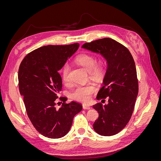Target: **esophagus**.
Instances as JSON below:
<instances>
[{
  "label": "esophagus",
  "mask_w": 161,
  "mask_h": 161,
  "mask_svg": "<svg viewBox=\"0 0 161 161\" xmlns=\"http://www.w3.org/2000/svg\"><path fill=\"white\" fill-rule=\"evenodd\" d=\"M82 108H83L84 109H90L91 106L89 104H83L82 105Z\"/></svg>",
  "instance_id": "1"
}]
</instances>
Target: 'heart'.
<instances>
[{"instance_id": "obj_1", "label": "heart", "mask_w": 161, "mask_h": 161, "mask_svg": "<svg viewBox=\"0 0 161 161\" xmlns=\"http://www.w3.org/2000/svg\"><path fill=\"white\" fill-rule=\"evenodd\" d=\"M75 62L80 65L89 72L92 79L99 80L104 75L105 72V61L103 58L96 60V57L89 53H82L75 58ZM70 68L69 64H65L62 70V78L65 83L69 82ZM96 91L93 84L88 83L85 85H77L70 93L72 99L81 102H87Z\"/></svg>"}]
</instances>
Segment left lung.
<instances>
[{
  "instance_id": "left-lung-1",
  "label": "left lung",
  "mask_w": 161,
  "mask_h": 161,
  "mask_svg": "<svg viewBox=\"0 0 161 161\" xmlns=\"http://www.w3.org/2000/svg\"><path fill=\"white\" fill-rule=\"evenodd\" d=\"M82 47L99 53L107 60L104 85L97 99L105 101L108 98V104L93 105L99 115L93 128L101 136L115 135L129 122L138 95V80L134 58L127 47L108 37L85 43Z\"/></svg>"
}]
</instances>
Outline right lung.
<instances>
[{
	"instance_id": "right-lung-1",
	"label": "right lung",
	"mask_w": 161,
	"mask_h": 161,
	"mask_svg": "<svg viewBox=\"0 0 161 161\" xmlns=\"http://www.w3.org/2000/svg\"><path fill=\"white\" fill-rule=\"evenodd\" d=\"M79 47L78 43L65 46H45L33 50L23 58L19 66L18 79L20 94L28 118L39 133L49 138H60L69 132L76 114L82 105L75 101L56 109L58 93L62 82L58 70Z\"/></svg>"
}]
</instances>
